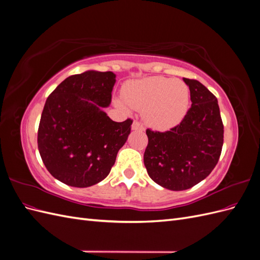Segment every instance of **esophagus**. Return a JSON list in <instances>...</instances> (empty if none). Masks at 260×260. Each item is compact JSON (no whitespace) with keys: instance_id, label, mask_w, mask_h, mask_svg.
Masks as SVG:
<instances>
[{"instance_id":"obj_1","label":"esophagus","mask_w":260,"mask_h":260,"mask_svg":"<svg viewBox=\"0 0 260 260\" xmlns=\"http://www.w3.org/2000/svg\"><path fill=\"white\" fill-rule=\"evenodd\" d=\"M131 128H132V130H138V131H143L144 130V127L142 125V123L137 121V120L133 121Z\"/></svg>"}]
</instances>
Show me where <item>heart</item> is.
Instances as JSON below:
<instances>
[{
  "mask_svg": "<svg viewBox=\"0 0 260 260\" xmlns=\"http://www.w3.org/2000/svg\"><path fill=\"white\" fill-rule=\"evenodd\" d=\"M121 99L115 105L127 109V105L142 111L145 122L151 127L166 130L181 122L187 113L190 92L180 79L152 76L128 81L122 86Z\"/></svg>",
  "mask_w": 260,
  "mask_h": 260,
  "instance_id": "1",
  "label": "heart"
}]
</instances>
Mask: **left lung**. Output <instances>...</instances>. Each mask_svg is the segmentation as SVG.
<instances>
[{"mask_svg": "<svg viewBox=\"0 0 260 260\" xmlns=\"http://www.w3.org/2000/svg\"><path fill=\"white\" fill-rule=\"evenodd\" d=\"M192 106L183 120L166 132L146 130L144 165L151 179L171 191L187 190L217 165L223 144V124L216 96L200 81L183 78Z\"/></svg>", "mask_w": 260, "mask_h": 260, "instance_id": "1", "label": "left lung"}]
</instances>
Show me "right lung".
<instances>
[{
	"label": "right lung",
	"instance_id": "1",
	"mask_svg": "<svg viewBox=\"0 0 260 260\" xmlns=\"http://www.w3.org/2000/svg\"><path fill=\"white\" fill-rule=\"evenodd\" d=\"M116 75L88 70L70 76L45 102L38 148L60 182L88 187L104 180L131 131L132 120L113 121L103 111L112 102Z\"/></svg>",
	"mask_w": 260,
	"mask_h": 260
}]
</instances>
